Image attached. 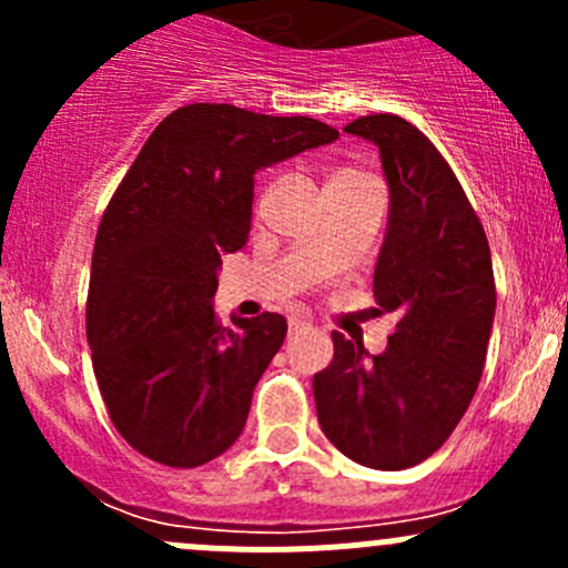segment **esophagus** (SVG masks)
I'll return each mask as SVG.
<instances>
[{
	"label": "esophagus",
	"mask_w": 568,
	"mask_h": 568,
	"mask_svg": "<svg viewBox=\"0 0 568 568\" xmlns=\"http://www.w3.org/2000/svg\"><path fill=\"white\" fill-rule=\"evenodd\" d=\"M302 329H311V324H307L305 318H291L288 321V335H296V332Z\"/></svg>",
	"instance_id": "esophagus-1"
}]
</instances>
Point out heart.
I'll use <instances>...</instances> for the list:
<instances>
[{
	"instance_id": "1",
	"label": "heart",
	"mask_w": 568,
	"mask_h": 568,
	"mask_svg": "<svg viewBox=\"0 0 568 568\" xmlns=\"http://www.w3.org/2000/svg\"><path fill=\"white\" fill-rule=\"evenodd\" d=\"M357 181H368V175L357 173V170H337V173L326 181V186H337V183H357Z\"/></svg>"
}]
</instances>
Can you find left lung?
Here are the masks:
<instances>
[{
  "mask_svg": "<svg viewBox=\"0 0 568 568\" xmlns=\"http://www.w3.org/2000/svg\"><path fill=\"white\" fill-rule=\"evenodd\" d=\"M382 153L390 225L374 272L376 316L395 313L387 348L335 332V357L313 376L321 432L343 456L406 469L443 448L484 374L495 272L484 225L443 153L398 114L346 125Z\"/></svg>",
  "mask_w": 568,
  "mask_h": 568,
  "instance_id": "8db88e82",
  "label": "left lung"
}]
</instances>
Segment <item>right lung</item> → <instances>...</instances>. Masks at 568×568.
Listing matches in <instances>:
<instances>
[{
    "instance_id": "1",
    "label": "right lung",
    "mask_w": 568,
    "mask_h": 568,
    "mask_svg": "<svg viewBox=\"0 0 568 568\" xmlns=\"http://www.w3.org/2000/svg\"><path fill=\"white\" fill-rule=\"evenodd\" d=\"M337 140L313 118L186 104L153 129L114 189L88 291V341L109 417L151 462L200 467L247 423L285 341L277 313L222 326V252L247 244L255 170Z\"/></svg>"
}]
</instances>
